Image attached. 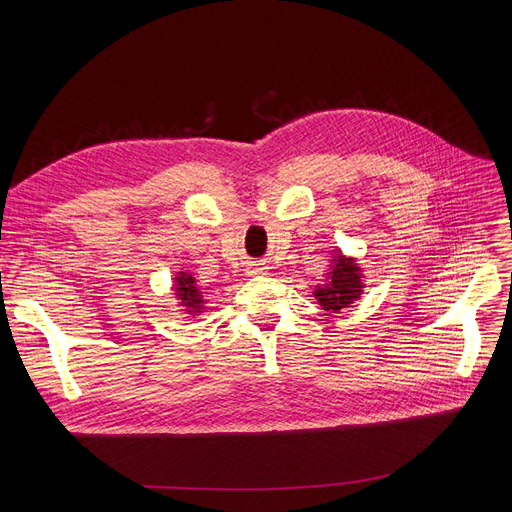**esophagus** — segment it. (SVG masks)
<instances>
[{"label":"esophagus","instance_id":"1","mask_svg":"<svg viewBox=\"0 0 512 512\" xmlns=\"http://www.w3.org/2000/svg\"><path fill=\"white\" fill-rule=\"evenodd\" d=\"M267 272V267H265V263H255L253 267H251V276H259V274H265Z\"/></svg>","mask_w":512,"mask_h":512}]
</instances>
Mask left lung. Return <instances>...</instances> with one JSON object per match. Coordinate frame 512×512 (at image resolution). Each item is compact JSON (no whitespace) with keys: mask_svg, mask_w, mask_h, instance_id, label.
<instances>
[{"mask_svg":"<svg viewBox=\"0 0 512 512\" xmlns=\"http://www.w3.org/2000/svg\"><path fill=\"white\" fill-rule=\"evenodd\" d=\"M361 274L353 259L340 255L334 259L330 280L324 286H317L315 299L326 311L338 313L342 307H348L361 294Z\"/></svg>","mask_w":512,"mask_h":512,"instance_id":"left-lung-1","label":"left lung"}]
</instances>
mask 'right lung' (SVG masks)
I'll return each mask as SVG.
<instances>
[{"instance_id":"1","label":"right lung","mask_w":512,"mask_h":512,"mask_svg":"<svg viewBox=\"0 0 512 512\" xmlns=\"http://www.w3.org/2000/svg\"><path fill=\"white\" fill-rule=\"evenodd\" d=\"M176 280H178L176 294H178V299L182 301V305L188 307L191 311H201L203 309L201 307L203 299H201L199 288L195 286V278L188 276V274H180Z\"/></svg>"}]
</instances>
